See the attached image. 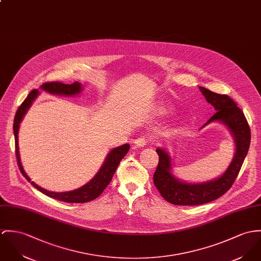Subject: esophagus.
Wrapping results in <instances>:
<instances>
[{
	"instance_id": "34e87169",
	"label": "esophagus",
	"mask_w": 261,
	"mask_h": 261,
	"mask_svg": "<svg viewBox=\"0 0 261 261\" xmlns=\"http://www.w3.org/2000/svg\"><path fill=\"white\" fill-rule=\"evenodd\" d=\"M147 143H148V142H147V140H146L144 137L138 138V139L135 141V144H136L138 147H143V146H145Z\"/></svg>"
}]
</instances>
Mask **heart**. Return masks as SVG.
Returning a JSON list of instances; mask_svg holds the SVG:
<instances>
[{"label": "heart", "instance_id": "b5f03b06", "mask_svg": "<svg viewBox=\"0 0 261 261\" xmlns=\"http://www.w3.org/2000/svg\"><path fill=\"white\" fill-rule=\"evenodd\" d=\"M169 111H170V108H168L167 106H165V107L163 108V112H164V113H168Z\"/></svg>", "mask_w": 261, "mask_h": 261}]
</instances>
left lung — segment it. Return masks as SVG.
Listing matches in <instances>:
<instances>
[{
    "mask_svg": "<svg viewBox=\"0 0 261 261\" xmlns=\"http://www.w3.org/2000/svg\"><path fill=\"white\" fill-rule=\"evenodd\" d=\"M199 90L216 111L202 127L213 121H220L226 125L234 141L236 153L226 170L218 178L201 184H188L180 181L171 173L172 165L168 152L158 147L160 160L153 174V184L166 201L175 205H199L223 195L233 185L250 144L248 122L234 100L228 95L216 94L203 87H199Z\"/></svg>",
    "mask_w": 261,
    "mask_h": 261,
    "instance_id": "1",
    "label": "left lung"
}]
</instances>
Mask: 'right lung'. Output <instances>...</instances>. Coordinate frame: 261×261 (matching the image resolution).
Wrapping results in <instances>:
<instances>
[{
    "instance_id": "obj_1",
    "label": "right lung",
    "mask_w": 261,
    "mask_h": 261,
    "mask_svg": "<svg viewBox=\"0 0 261 261\" xmlns=\"http://www.w3.org/2000/svg\"><path fill=\"white\" fill-rule=\"evenodd\" d=\"M41 90L49 93L51 95L72 96V95H79L82 92L83 87L79 82H74L71 85H66V84L59 83V82H50V83L43 84L41 86ZM39 94H40L39 90H33L29 94V95L23 101V103L19 107V109L16 113V116H15V119H14L13 129H14V136H15L16 156H17V161H18V166H19L22 174L31 182V185H33L34 188H36L37 190H40L41 192H43L44 194H46L51 198H55V199H58L61 201H65V202H69V203H84V202L94 200L95 198L102 193V191L111 182L113 175L115 174V172L119 166V162L125 156V154L127 153V151L129 149V144L124 143L119 147L112 149L109 152L108 156L106 158V161L103 162L102 166L99 168L98 172L92 178V180H90L88 184H86L85 186H83L82 188H80L77 190L66 191V192H54V191H48V190L39 187L34 181H31L30 177L24 172L21 160H20L19 142H18V134H19L20 123L24 118L27 111L32 106V102L34 101V99L38 96Z\"/></svg>"
}]
</instances>
